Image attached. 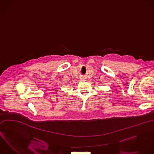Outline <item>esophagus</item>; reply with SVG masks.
<instances>
[{
    "label": "esophagus",
    "mask_w": 154,
    "mask_h": 154,
    "mask_svg": "<svg viewBox=\"0 0 154 154\" xmlns=\"http://www.w3.org/2000/svg\"><path fill=\"white\" fill-rule=\"evenodd\" d=\"M83 79V80H85V81L86 80V79H85V78H83V79Z\"/></svg>",
    "instance_id": "34e87169"
}]
</instances>
